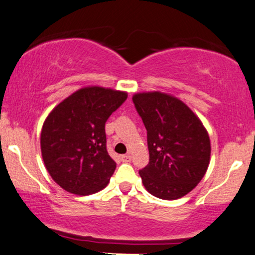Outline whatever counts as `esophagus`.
Listing matches in <instances>:
<instances>
[{"label":"esophagus","instance_id":"esophagus-1","mask_svg":"<svg viewBox=\"0 0 255 255\" xmlns=\"http://www.w3.org/2000/svg\"><path fill=\"white\" fill-rule=\"evenodd\" d=\"M121 160H123L124 163H128L131 160V156L130 155H123L121 156Z\"/></svg>","mask_w":255,"mask_h":255}]
</instances>
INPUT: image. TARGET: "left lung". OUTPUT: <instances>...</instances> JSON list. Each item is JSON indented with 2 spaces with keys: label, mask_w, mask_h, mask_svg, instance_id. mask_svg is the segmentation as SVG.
<instances>
[{
  "label": "left lung",
  "mask_w": 255,
  "mask_h": 255,
  "mask_svg": "<svg viewBox=\"0 0 255 255\" xmlns=\"http://www.w3.org/2000/svg\"><path fill=\"white\" fill-rule=\"evenodd\" d=\"M132 103L148 138L149 164L138 171L143 185L156 198H181L195 188L209 165L206 128L187 105L166 93H137Z\"/></svg>",
  "instance_id": "8db88e82"
}]
</instances>
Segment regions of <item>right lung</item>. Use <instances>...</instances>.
<instances>
[{
    "instance_id": "1",
    "label": "right lung",
    "mask_w": 255,
    "mask_h": 255,
    "mask_svg": "<svg viewBox=\"0 0 255 255\" xmlns=\"http://www.w3.org/2000/svg\"><path fill=\"white\" fill-rule=\"evenodd\" d=\"M126 99V92L88 87L49 113L41 130V155L64 191L89 195L109 184L117 163L107 152L105 124Z\"/></svg>"
}]
</instances>
